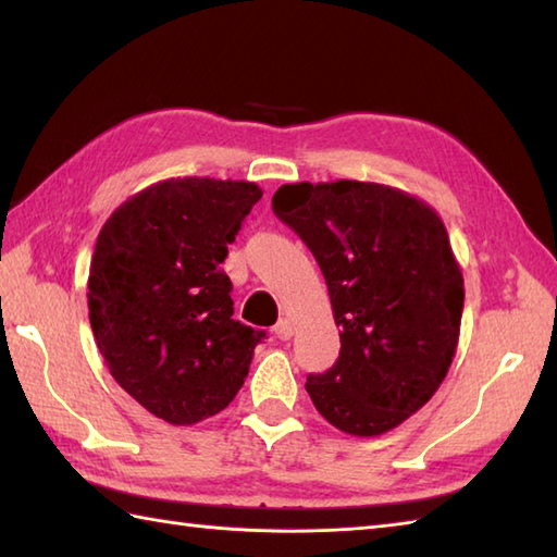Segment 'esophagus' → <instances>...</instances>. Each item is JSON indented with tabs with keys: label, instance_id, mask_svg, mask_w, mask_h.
Listing matches in <instances>:
<instances>
[{
	"label": "esophagus",
	"instance_id": "1",
	"mask_svg": "<svg viewBox=\"0 0 557 557\" xmlns=\"http://www.w3.org/2000/svg\"><path fill=\"white\" fill-rule=\"evenodd\" d=\"M294 335V323L289 318H280L277 325H275V337L277 339H289Z\"/></svg>",
	"mask_w": 557,
	"mask_h": 557
}]
</instances>
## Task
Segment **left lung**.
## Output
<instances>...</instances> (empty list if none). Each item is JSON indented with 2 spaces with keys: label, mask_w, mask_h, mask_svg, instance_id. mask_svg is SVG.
Wrapping results in <instances>:
<instances>
[{
  "label": "left lung",
  "mask_w": 557,
  "mask_h": 557,
  "mask_svg": "<svg viewBox=\"0 0 557 557\" xmlns=\"http://www.w3.org/2000/svg\"><path fill=\"white\" fill-rule=\"evenodd\" d=\"M272 210L311 248L342 330L339 359L306 377V393L349 435L397 429L441 387L459 342L465 277L441 215L351 180L285 184Z\"/></svg>",
  "instance_id": "obj_1"
}]
</instances>
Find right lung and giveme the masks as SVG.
Returning <instances> with one entry per match:
<instances>
[{
  "label": "right lung",
  "mask_w": 557,
  "mask_h": 557,
  "mask_svg": "<svg viewBox=\"0 0 557 557\" xmlns=\"http://www.w3.org/2000/svg\"><path fill=\"white\" fill-rule=\"evenodd\" d=\"M263 191L210 176L158 182L102 224L88 277L90 327L112 377L158 419L215 417L265 333L234 321L220 263Z\"/></svg>",
  "instance_id": "add662e5"
}]
</instances>
